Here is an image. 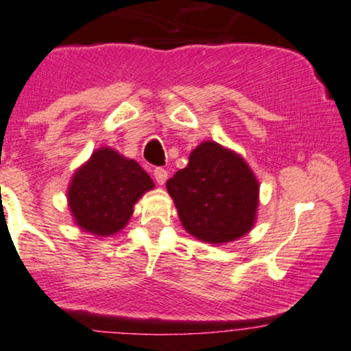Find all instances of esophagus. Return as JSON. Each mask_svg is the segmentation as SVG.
Segmentation results:
<instances>
[{"instance_id":"obj_1","label":"esophagus","mask_w":351,"mask_h":351,"mask_svg":"<svg viewBox=\"0 0 351 351\" xmlns=\"http://www.w3.org/2000/svg\"><path fill=\"white\" fill-rule=\"evenodd\" d=\"M153 176H155L156 183H158V184H163L165 181L168 180V171L165 170V168L158 167V168H155V170H153Z\"/></svg>"}]
</instances>
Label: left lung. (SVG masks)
<instances>
[{"label":"left lung","instance_id":"8db88e82","mask_svg":"<svg viewBox=\"0 0 351 351\" xmlns=\"http://www.w3.org/2000/svg\"><path fill=\"white\" fill-rule=\"evenodd\" d=\"M183 228L196 239L221 244L254 226L259 183L247 163L215 142H203L186 168L167 181Z\"/></svg>","mask_w":351,"mask_h":351}]
</instances>
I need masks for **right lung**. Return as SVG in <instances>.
Returning a JSON list of instances; mask_svg holds the SVG:
<instances>
[{"mask_svg": "<svg viewBox=\"0 0 351 351\" xmlns=\"http://www.w3.org/2000/svg\"><path fill=\"white\" fill-rule=\"evenodd\" d=\"M153 186L150 175L135 160L125 158L112 148H100L75 171L67 199L80 228L108 236L128 223L134 204Z\"/></svg>", "mask_w": 351, "mask_h": 351, "instance_id": "right-lung-1", "label": "right lung"}]
</instances>
